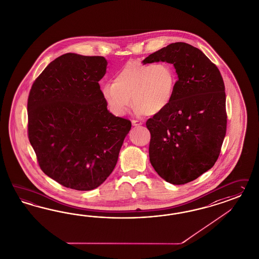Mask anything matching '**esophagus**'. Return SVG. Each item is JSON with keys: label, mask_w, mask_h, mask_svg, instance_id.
Here are the masks:
<instances>
[{"label": "esophagus", "mask_w": 259, "mask_h": 259, "mask_svg": "<svg viewBox=\"0 0 259 259\" xmlns=\"http://www.w3.org/2000/svg\"><path fill=\"white\" fill-rule=\"evenodd\" d=\"M132 125L141 126L142 125V122L139 121V120H135V119H133V120H132Z\"/></svg>", "instance_id": "1"}]
</instances>
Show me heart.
Here are the masks:
<instances>
[{"instance_id": "heart-1", "label": "heart", "mask_w": 259, "mask_h": 259, "mask_svg": "<svg viewBox=\"0 0 259 259\" xmlns=\"http://www.w3.org/2000/svg\"><path fill=\"white\" fill-rule=\"evenodd\" d=\"M177 83L176 71L168 63L143 64L129 62L102 87V96L117 117L125 115L132 104L139 115H156L172 102Z\"/></svg>"}]
</instances>
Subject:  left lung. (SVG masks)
<instances>
[{"label":"left lung","mask_w":259,"mask_h":259,"mask_svg":"<svg viewBox=\"0 0 259 259\" xmlns=\"http://www.w3.org/2000/svg\"><path fill=\"white\" fill-rule=\"evenodd\" d=\"M172 63L178 75L170 105L146 121L150 162L164 181H195L218 160L226 135V95L219 68L201 50L175 42L142 63Z\"/></svg>","instance_id":"8db88e82"}]
</instances>
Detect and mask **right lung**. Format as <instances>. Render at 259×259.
Wrapping results in <instances>:
<instances>
[{"mask_svg": "<svg viewBox=\"0 0 259 259\" xmlns=\"http://www.w3.org/2000/svg\"><path fill=\"white\" fill-rule=\"evenodd\" d=\"M106 66L104 57L66 53L47 65L28 96V139L42 172L64 187L102 184L131 129L102 98Z\"/></svg>", "mask_w": 259, "mask_h": 259, "instance_id": "obj_1", "label": "right lung"}]
</instances>
